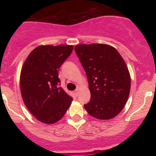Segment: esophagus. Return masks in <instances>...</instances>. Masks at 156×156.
Wrapping results in <instances>:
<instances>
[{"label": "esophagus", "instance_id": "34e87169", "mask_svg": "<svg viewBox=\"0 0 156 156\" xmlns=\"http://www.w3.org/2000/svg\"><path fill=\"white\" fill-rule=\"evenodd\" d=\"M74 93H75V94H76V95L78 96V94H79V89H76V90L74 91Z\"/></svg>", "mask_w": 156, "mask_h": 156}]
</instances>
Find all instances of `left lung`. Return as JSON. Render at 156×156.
Returning a JSON list of instances; mask_svg holds the SVG:
<instances>
[{
    "label": "left lung",
    "mask_w": 156,
    "mask_h": 156,
    "mask_svg": "<svg viewBox=\"0 0 156 156\" xmlns=\"http://www.w3.org/2000/svg\"><path fill=\"white\" fill-rule=\"evenodd\" d=\"M75 51L84 68L91 93L84 105L89 115L108 120L119 114L126 104L130 76L119 52L106 44H77Z\"/></svg>",
    "instance_id": "obj_1"
}]
</instances>
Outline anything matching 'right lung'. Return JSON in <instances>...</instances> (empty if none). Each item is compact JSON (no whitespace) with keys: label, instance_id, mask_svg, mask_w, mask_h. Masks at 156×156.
<instances>
[{"label":"right lung","instance_id":"right-lung-1","mask_svg":"<svg viewBox=\"0 0 156 156\" xmlns=\"http://www.w3.org/2000/svg\"><path fill=\"white\" fill-rule=\"evenodd\" d=\"M73 48L68 44L39 45L23 64L20 86L23 102L32 115L44 124L60 120L73 101L58 85V69Z\"/></svg>","mask_w":156,"mask_h":156}]
</instances>
